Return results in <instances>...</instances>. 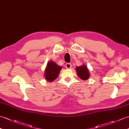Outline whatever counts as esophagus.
<instances>
[{"instance_id": "obj_1", "label": "esophagus", "mask_w": 129, "mask_h": 129, "mask_svg": "<svg viewBox=\"0 0 129 129\" xmlns=\"http://www.w3.org/2000/svg\"><path fill=\"white\" fill-rule=\"evenodd\" d=\"M65 67L67 69H70L71 68V64L70 63H67L65 65Z\"/></svg>"}]
</instances>
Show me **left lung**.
Returning a JSON list of instances; mask_svg holds the SVG:
<instances>
[{
    "instance_id": "1",
    "label": "left lung",
    "mask_w": 129,
    "mask_h": 129,
    "mask_svg": "<svg viewBox=\"0 0 129 129\" xmlns=\"http://www.w3.org/2000/svg\"><path fill=\"white\" fill-rule=\"evenodd\" d=\"M76 72L77 73V75L81 79L83 80H86L89 79V73L88 68L85 65H82L80 66L79 67L76 68Z\"/></svg>"
}]
</instances>
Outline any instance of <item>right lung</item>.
Listing matches in <instances>:
<instances>
[{"label": "right lung", "mask_w": 129, "mask_h": 129, "mask_svg": "<svg viewBox=\"0 0 129 129\" xmlns=\"http://www.w3.org/2000/svg\"><path fill=\"white\" fill-rule=\"evenodd\" d=\"M62 67L58 65L55 62L50 61L47 63L46 70L44 71V77L47 81L52 82L58 76Z\"/></svg>", "instance_id": "right-lung-1"}]
</instances>
